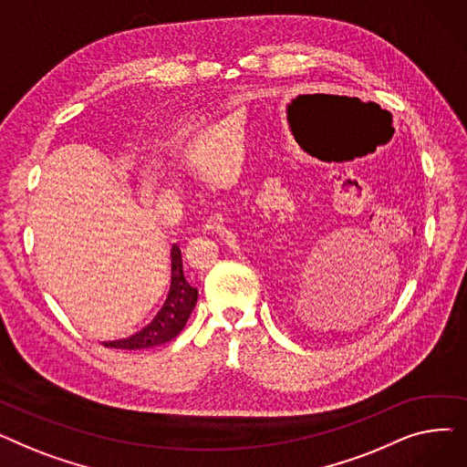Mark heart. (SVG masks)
<instances>
[{"instance_id": "obj_1", "label": "heart", "mask_w": 467, "mask_h": 467, "mask_svg": "<svg viewBox=\"0 0 467 467\" xmlns=\"http://www.w3.org/2000/svg\"><path fill=\"white\" fill-rule=\"evenodd\" d=\"M204 132V119L201 115H187L162 132L161 136V151L171 157H180L194 145V141Z\"/></svg>"}]
</instances>
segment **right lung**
<instances>
[{"mask_svg":"<svg viewBox=\"0 0 467 467\" xmlns=\"http://www.w3.org/2000/svg\"><path fill=\"white\" fill-rule=\"evenodd\" d=\"M199 299V289L192 287L183 275L182 250L171 244L170 248V282L166 287V299L159 310L151 316V320L134 335L119 340H108L104 347L119 350H141L164 345V342L176 338L185 327L189 316Z\"/></svg>","mask_w":467,"mask_h":467,"instance_id":"1","label":"right lung"}]
</instances>
